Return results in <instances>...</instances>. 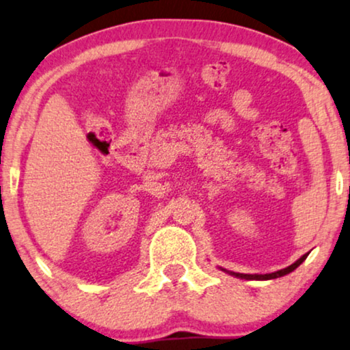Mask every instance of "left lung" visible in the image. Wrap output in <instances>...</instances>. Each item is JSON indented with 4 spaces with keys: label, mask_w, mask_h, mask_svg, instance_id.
Segmentation results:
<instances>
[{
    "label": "left lung",
    "mask_w": 350,
    "mask_h": 350,
    "mask_svg": "<svg viewBox=\"0 0 350 350\" xmlns=\"http://www.w3.org/2000/svg\"><path fill=\"white\" fill-rule=\"evenodd\" d=\"M308 254H305L300 256L297 262L291 265V267H287L284 269H280V271H274V273H268V274H244V273H234V271H229V274H232V276L236 278H241V280H256V281H267V280H274V278H281L284 276V274H289L291 271H294L295 268L299 267L300 263L304 262L305 258H307ZM223 271H226V269H223Z\"/></svg>",
    "instance_id": "8db88e82"
}]
</instances>
